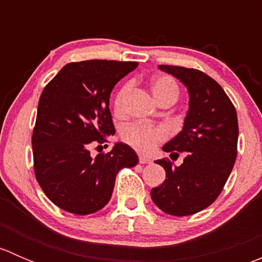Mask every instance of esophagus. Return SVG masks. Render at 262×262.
I'll return each mask as SVG.
<instances>
[{"instance_id": "obj_1", "label": "esophagus", "mask_w": 262, "mask_h": 262, "mask_svg": "<svg viewBox=\"0 0 262 262\" xmlns=\"http://www.w3.org/2000/svg\"><path fill=\"white\" fill-rule=\"evenodd\" d=\"M152 161L149 160V158L144 157V156H139V163H142V165H146V163H150Z\"/></svg>"}]
</instances>
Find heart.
I'll return each instance as SVG.
<instances>
[{
    "mask_svg": "<svg viewBox=\"0 0 262 262\" xmlns=\"http://www.w3.org/2000/svg\"><path fill=\"white\" fill-rule=\"evenodd\" d=\"M129 89L130 86L125 83L115 94L114 112L116 115H121L124 113V102H125ZM150 91L160 104L168 100L176 101L180 94L178 82L167 75L153 78L150 82ZM166 138H167V129L163 126L152 125V124L133 123L125 126L121 132V139L124 143L141 153H149L160 142L165 141Z\"/></svg>",
    "mask_w": 262,
    "mask_h": 262,
    "instance_id": "heart-1",
    "label": "heart"
}]
</instances>
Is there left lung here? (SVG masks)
I'll return each mask as SVG.
<instances>
[{
	"label": "left lung",
	"mask_w": 262,
	"mask_h": 262,
	"mask_svg": "<svg viewBox=\"0 0 262 262\" xmlns=\"http://www.w3.org/2000/svg\"><path fill=\"white\" fill-rule=\"evenodd\" d=\"M179 78L189 90V112L184 128L163 146L171 160L184 152L176 166L168 158L156 163L166 171V180L150 191L162 212L176 216L191 215L215 202L229 178L237 157L238 120L236 107L221 84L195 68L158 66Z\"/></svg>",
	"instance_id": "8db88e82"
}]
</instances>
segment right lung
Segmentation results:
<instances>
[{
    "label": "right lung",
    "mask_w": 262,
    "mask_h": 262,
    "mask_svg": "<svg viewBox=\"0 0 262 262\" xmlns=\"http://www.w3.org/2000/svg\"><path fill=\"white\" fill-rule=\"evenodd\" d=\"M137 66L105 59L72 62L44 87L31 137L34 172L60 209L78 215L102 209L112 198L116 173L138 163L128 144L116 143L95 158L89 150L115 133L110 94Z\"/></svg>",
    "instance_id": "add662e5"
}]
</instances>
